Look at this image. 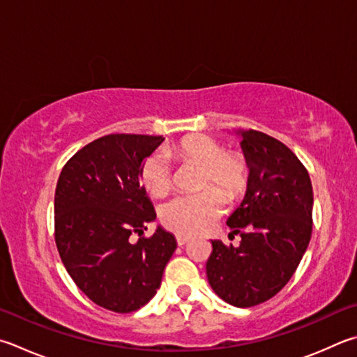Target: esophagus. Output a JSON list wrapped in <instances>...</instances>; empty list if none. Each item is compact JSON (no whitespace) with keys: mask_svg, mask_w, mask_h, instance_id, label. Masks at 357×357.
<instances>
[{"mask_svg":"<svg viewBox=\"0 0 357 357\" xmlns=\"http://www.w3.org/2000/svg\"><path fill=\"white\" fill-rule=\"evenodd\" d=\"M189 241H190V237H187V236H181V234L176 236V243H178L179 246H184Z\"/></svg>","mask_w":357,"mask_h":357,"instance_id":"obj_1","label":"esophagus"}]
</instances>
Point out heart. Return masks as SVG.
I'll return each mask as SVG.
<instances>
[{"mask_svg":"<svg viewBox=\"0 0 357 357\" xmlns=\"http://www.w3.org/2000/svg\"><path fill=\"white\" fill-rule=\"evenodd\" d=\"M165 153L173 160L203 165L199 189L204 190L173 198L160 209V222L173 232L193 236L209 231L225 213L226 199L222 195L237 201L248 189L250 167L245 158L225 151L215 139L187 135L168 145ZM167 158L164 153H153L140 167V183L154 198L165 197L172 189L173 173Z\"/></svg>","mask_w":357,"mask_h":357,"instance_id":"b5f03b06","label":"heart"}]
</instances>
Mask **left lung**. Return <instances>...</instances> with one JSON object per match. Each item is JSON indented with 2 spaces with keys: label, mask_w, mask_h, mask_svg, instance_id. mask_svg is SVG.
Returning <instances> with one entry per match:
<instances>
[{
  "label": "left lung",
  "mask_w": 357,
  "mask_h": 357,
  "mask_svg": "<svg viewBox=\"0 0 357 357\" xmlns=\"http://www.w3.org/2000/svg\"><path fill=\"white\" fill-rule=\"evenodd\" d=\"M241 134L250 184L226 223L242 241L237 248L212 241L206 275L222 300L251 307L295 273L312 234L314 193L306 167L282 142L255 129Z\"/></svg>",
  "instance_id": "1"
}]
</instances>
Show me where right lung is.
I'll return each instance as SVG.
<instances>
[{
    "mask_svg": "<svg viewBox=\"0 0 357 357\" xmlns=\"http://www.w3.org/2000/svg\"><path fill=\"white\" fill-rule=\"evenodd\" d=\"M162 135L109 134L63 165L54 195V238L71 280L95 304L134 312L156 295L176 250L160 226L144 234L156 212L140 185V167Z\"/></svg>",
    "mask_w": 357,
    "mask_h": 357,
    "instance_id": "add662e5",
    "label": "right lung"
}]
</instances>
